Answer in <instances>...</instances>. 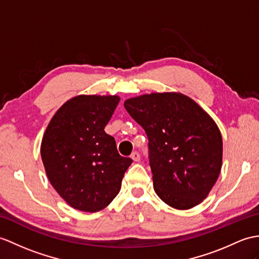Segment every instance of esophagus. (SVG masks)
I'll return each mask as SVG.
<instances>
[{"mask_svg": "<svg viewBox=\"0 0 259 259\" xmlns=\"http://www.w3.org/2000/svg\"><path fill=\"white\" fill-rule=\"evenodd\" d=\"M131 159L134 160V161H136V162H139L140 161V154H139V152H137V151L132 152L131 153Z\"/></svg>", "mask_w": 259, "mask_h": 259, "instance_id": "1", "label": "esophagus"}]
</instances>
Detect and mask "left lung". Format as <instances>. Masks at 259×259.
Masks as SVG:
<instances>
[{
  "label": "left lung",
  "instance_id": "1",
  "mask_svg": "<svg viewBox=\"0 0 259 259\" xmlns=\"http://www.w3.org/2000/svg\"><path fill=\"white\" fill-rule=\"evenodd\" d=\"M123 105L148 136L155 193L177 209L202 203L218 181L223 159L213 118L181 93L146 94Z\"/></svg>",
  "mask_w": 259,
  "mask_h": 259
}]
</instances>
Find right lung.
<instances>
[{
  "instance_id": "1",
  "label": "right lung",
  "mask_w": 259,
  "mask_h": 259,
  "mask_svg": "<svg viewBox=\"0 0 259 259\" xmlns=\"http://www.w3.org/2000/svg\"><path fill=\"white\" fill-rule=\"evenodd\" d=\"M119 101L117 95L76 96L55 112L44 132L40 155L47 178L75 209L95 213L109 205L132 163L105 132Z\"/></svg>"
}]
</instances>
